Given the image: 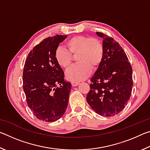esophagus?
I'll return each instance as SVG.
<instances>
[{
    "label": "esophagus",
    "instance_id": "obj_1",
    "mask_svg": "<svg viewBox=\"0 0 150 150\" xmlns=\"http://www.w3.org/2000/svg\"><path fill=\"white\" fill-rule=\"evenodd\" d=\"M71 85L73 87H76V86H77L79 85V83L78 82H71Z\"/></svg>",
    "mask_w": 150,
    "mask_h": 150
}]
</instances>
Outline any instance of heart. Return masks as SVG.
<instances>
[{
	"mask_svg": "<svg viewBox=\"0 0 150 150\" xmlns=\"http://www.w3.org/2000/svg\"><path fill=\"white\" fill-rule=\"evenodd\" d=\"M67 51L57 47L54 52L55 59L63 69H67L71 64L72 55H77L78 62L66 72V77L73 82L84 80L90 75L91 69L99 67L103 59L105 48L102 42L96 38L77 35L65 43Z\"/></svg>",
	"mask_w": 150,
	"mask_h": 150,
	"instance_id": "1",
	"label": "heart"
}]
</instances>
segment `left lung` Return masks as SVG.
I'll list each match as a JSON object with an SVG mask.
<instances>
[{
  "label": "left lung",
  "mask_w": 150,
  "mask_h": 150,
  "mask_svg": "<svg viewBox=\"0 0 150 150\" xmlns=\"http://www.w3.org/2000/svg\"><path fill=\"white\" fill-rule=\"evenodd\" d=\"M105 48L103 59L91 79L87 101L101 116H115L125 108L133 87L132 68L128 57L116 40L101 32Z\"/></svg>",
  "instance_id": "left-lung-1"
}]
</instances>
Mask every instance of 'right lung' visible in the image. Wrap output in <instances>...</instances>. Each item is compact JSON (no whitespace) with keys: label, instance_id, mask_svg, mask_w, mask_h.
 <instances>
[{"label":"right lung","instance_id":"add662e5","mask_svg":"<svg viewBox=\"0 0 150 150\" xmlns=\"http://www.w3.org/2000/svg\"><path fill=\"white\" fill-rule=\"evenodd\" d=\"M67 35L48 37L33 47L25 62L23 89L26 103L40 120L52 122L64 115L71 85L55 59L54 52Z\"/></svg>","mask_w":150,"mask_h":150}]
</instances>
